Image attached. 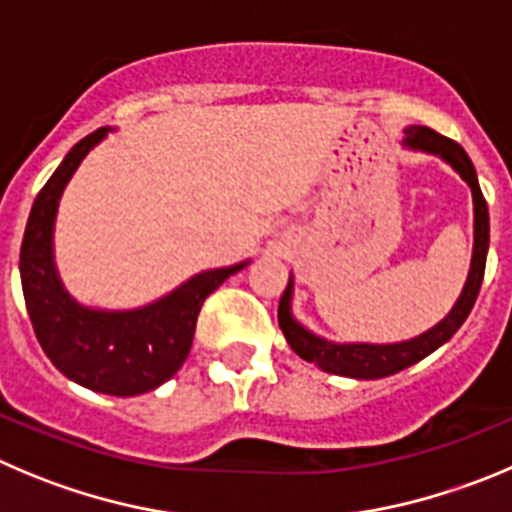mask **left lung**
<instances>
[{"label": "left lung", "instance_id": "1", "mask_svg": "<svg viewBox=\"0 0 512 512\" xmlns=\"http://www.w3.org/2000/svg\"><path fill=\"white\" fill-rule=\"evenodd\" d=\"M404 146L412 151H422V154L439 156L444 164H450L457 174L465 179V184L472 191V260L470 272H467L465 288H462L460 298L452 305V310L444 315L437 326L429 331L419 333V336L409 338V341L399 343H336L328 338L318 336L310 328L293 315V290L295 280L290 275L288 288H285L283 298L278 305V323L283 331L285 341L290 343L295 353L303 361H310L318 369L328 371L336 376H348V379H384V376L399 374L401 369H409L417 361L427 358L429 353L437 351L439 346L450 341L462 323L467 321L472 305H475L477 293H480L482 275H485V260L487 247H490V217H487V204L480 191V181H477L475 166H472L470 156L465 154V148L460 143L450 141V138L439 136L437 131L427 126H409L404 128Z\"/></svg>", "mask_w": 512, "mask_h": 512}]
</instances>
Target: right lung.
<instances>
[{
  "instance_id": "obj_1",
  "label": "right lung",
  "mask_w": 512,
  "mask_h": 512,
  "mask_svg": "<svg viewBox=\"0 0 512 512\" xmlns=\"http://www.w3.org/2000/svg\"><path fill=\"white\" fill-rule=\"evenodd\" d=\"M108 133L111 128H98L75 143L37 194L19 250V278L35 336L55 369L98 394L136 396L181 369L204 300L250 260L197 272L141 308L105 310L78 303L55 265V217L68 181Z\"/></svg>"
}]
</instances>
